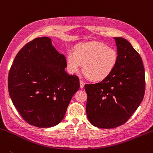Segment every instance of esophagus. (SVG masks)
Segmentation results:
<instances>
[{
  "label": "esophagus",
  "mask_w": 153,
  "mask_h": 153,
  "mask_svg": "<svg viewBox=\"0 0 153 153\" xmlns=\"http://www.w3.org/2000/svg\"><path fill=\"white\" fill-rule=\"evenodd\" d=\"M85 86V82L82 81V80H80V87L82 89Z\"/></svg>",
  "instance_id": "34e87169"
}]
</instances>
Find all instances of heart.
<instances>
[{"mask_svg": "<svg viewBox=\"0 0 153 153\" xmlns=\"http://www.w3.org/2000/svg\"><path fill=\"white\" fill-rule=\"evenodd\" d=\"M118 61L117 51L98 41L81 42L74 51L67 53V69L70 73L78 72L82 65L84 74L92 81L100 82L114 71Z\"/></svg>", "mask_w": 153, "mask_h": 153, "instance_id": "1", "label": "heart"}]
</instances>
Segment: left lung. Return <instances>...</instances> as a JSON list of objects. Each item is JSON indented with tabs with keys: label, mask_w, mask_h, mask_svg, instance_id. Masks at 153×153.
<instances>
[{
	"label": "left lung",
	"mask_w": 153,
	"mask_h": 153,
	"mask_svg": "<svg viewBox=\"0 0 153 153\" xmlns=\"http://www.w3.org/2000/svg\"><path fill=\"white\" fill-rule=\"evenodd\" d=\"M114 39L118 55L114 71L98 83L85 85L87 118L99 128H114L124 124L144 96L145 73L141 57L126 39Z\"/></svg>",
	"instance_id": "1"
}]
</instances>
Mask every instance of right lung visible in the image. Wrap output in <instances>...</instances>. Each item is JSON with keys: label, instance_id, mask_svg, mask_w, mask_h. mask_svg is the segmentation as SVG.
<instances>
[{"label": "right lung", "instance_id": "right-lung-1", "mask_svg": "<svg viewBox=\"0 0 153 153\" xmlns=\"http://www.w3.org/2000/svg\"><path fill=\"white\" fill-rule=\"evenodd\" d=\"M66 66L49 37L34 39L17 53L9 73V93L27 123L48 128L63 120L80 87L78 76L68 74Z\"/></svg>", "mask_w": 153, "mask_h": 153}]
</instances>
